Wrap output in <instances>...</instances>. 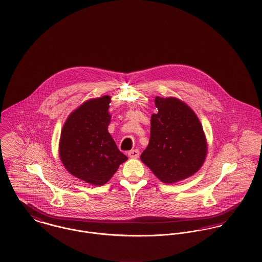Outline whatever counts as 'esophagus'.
Instances as JSON below:
<instances>
[{
	"mask_svg": "<svg viewBox=\"0 0 262 262\" xmlns=\"http://www.w3.org/2000/svg\"><path fill=\"white\" fill-rule=\"evenodd\" d=\"M139 150L138 149H133L130 150L129 152H128V156L130 157V158H138L139 157Z\"/></svg>",
	"mask_w": 262,
	"mask_h": 262,
	"instance_id": "obj_1",
	"label": "esophagus"
}]
</instances>
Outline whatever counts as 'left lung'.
Listing matches in <instances>:
<instances>
[{"label":"left lung","instance_id":"left-lung-1","mask_svg":"<svg viewBox=\"0 0 262 262\" xmlns=\"http://www.w3.org/2000/svg\"><path fill=\"white\" fill-rule=\"evenodd\" d=\"M149 144L140 156L162 183L174 184L195 173L207 155L203 126L193 111L176 98H155Z\"/></svg>","mask_w":262,"mask_h":262}]
</instances>
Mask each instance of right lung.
Segmentation results:
<instances>
[{
  "mask_svg": "<svg viewBox=\"0 0 262 262\" xmlns=\"http://www.w3.org/2000/svg\"><path fill=\"white\" fill-rule=\"evenodd\" d=\"M110 103V96L84 102L69 116L60 135L59 156L64 167L94 186L108 183L128 159L108 132Z\"/></svg>",
  "mask_w": 262,
  "mask_h": 262,
  "instance_id": "1",
  "label": "right lung"
}]
</instances>
